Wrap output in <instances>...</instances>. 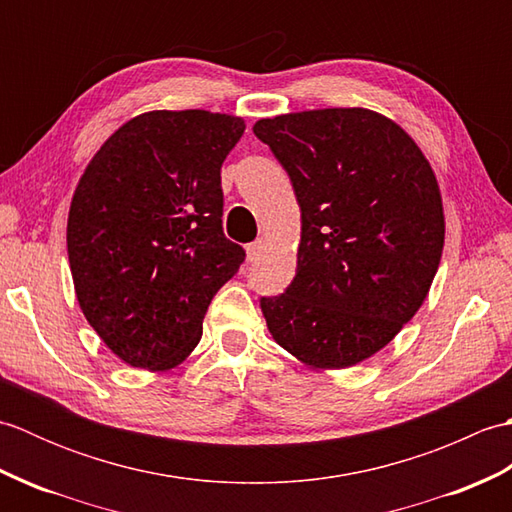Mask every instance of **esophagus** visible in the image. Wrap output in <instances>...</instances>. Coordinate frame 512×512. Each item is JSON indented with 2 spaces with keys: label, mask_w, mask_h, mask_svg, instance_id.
<instances>
[{
  "label": "esophagus",
  "mask_w": 512,
  "mask_h": 512,
  "mask_svg": "<svg viewBox=\"0 0 512 512\" xmlns=\"http://www.w3.org/2000/svg\"><path fill=\"white\" fill-rule=\"evenodd\" d=\"M264 250H266L264 239H255L253 244H248V246H246V257H248V262H257V259L264 255Z\"/></svg>",
  "instance_id": "34e87169"
}]
</instances>
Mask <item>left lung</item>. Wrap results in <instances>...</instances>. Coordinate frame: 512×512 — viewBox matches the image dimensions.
I'll list each match as a JSON object with an SVG mask.
<instances>
[{"label":"left lung","mask_w":512,"mask_h":512,"mask_svg":"<svg viewBox=\"0 0 512 512\" xmlns=\"http://www.w3.org/2000/svg\"><path fill=\"white\" fill-rule=\"evenodd\" d=\"M253 132L301 206L297 275L262 297L268 330L312 369L352 367L429 295L444 246L436 173L405 129L365 107L262 118Z\"/></svg>","instance_id":"obj_1"}]
</instances>
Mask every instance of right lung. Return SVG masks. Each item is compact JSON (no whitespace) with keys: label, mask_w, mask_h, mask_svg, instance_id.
Returning <instances> with one entry per match:
<instances>
[{"label":"right lung","mask_w":512,"mask_h":512,"mask_svg":"<svg viewBox=\"0 0 512 512\" xmlns=\"http://www.w3.org/2000/svg\"><path fill=\"white\" fill-rule=\"evenodd\" d=\"M239 116L140 114L105 140L76 184L68 257L85 319L132 367L165 372L202 336L209 303L244 248L222 231L220 169Z\"/></svg>","instance_id":"add662e5"}]
</instances>
